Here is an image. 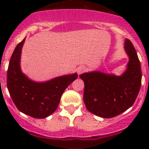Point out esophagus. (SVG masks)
I'll return each instance as SVG.
<instances>
[{
  "label": "esophagus",
  "instance_id": "1",
  "mask_svg": "<svg viewBox=\"0 0 149 149\" xmlns=\"http://www.w3.org/2000/svg\"><path fill=\"white\" fill-rule=\"evenodd\" d=\"M85 71H86V67L84 66H80L77 69V72H78V75H80L82 73H83Z\"/></svg>",
  "mask_w": 149,
  "mask_h": 149
}]
</instances>
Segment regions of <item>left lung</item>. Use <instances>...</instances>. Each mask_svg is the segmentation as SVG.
Segmentation results:
<instances>
[{
  "label": "left lung",
  "instance_id": "left-lung-1",
  "mask_svg": "<svg viewBox=\"0 0 149 149\" xmlns=\"http://www.w3.org/2000/svg\"><path fill=\"white\" fill-rule=\"evenodd\" d=\"M124 49L129 58L120 76L93 71L80 75L84 81L83 101L92 113L105 118L120 115L133 105L141 84V64L135 48L126 38Z\"/></svg>",
  "mask_w": 149,
  "mask_h": 149
}]
</instances>
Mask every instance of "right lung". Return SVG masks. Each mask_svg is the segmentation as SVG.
<instances>
[{
	"label": "right lung",
	"mask_w": 149,
	"mask_h": 149,
	"mask_svg": "<svg viewBox=\"0 0 149 149\" xmlns=\"http://www.w3.org/2000/svg\"><path fill=\"white\" fill-rule=\"evenodd\" d=\"M25 39L17 45L10 58L7 86L19 111L34 118H45L55 111L63 92L78 74L64 75L43 82L30 79L22 72L20 64Z\"/></svg>",
	"instance_id": "right-lung-1"
}]
</instances>
